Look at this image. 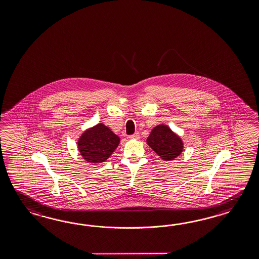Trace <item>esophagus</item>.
Segmentation results:
<instances>
[{
	"mask_svg": "<svg viewBox=\"0 0 259 259\" xmlns=\"http://www.w3.org/2000/svg\"><path fill=\"white\" fill-rule=\"evenodd\" d=\"M129 138L131 139V140H139L140 138H141V136H140V133H135L133 135H131V136H129Z\"/></svg>",
	"mask_w": 259,
	"mask_h": 259,
	"instance_id": "34e87169",
	"label": "esophagus"
}]
</instances>
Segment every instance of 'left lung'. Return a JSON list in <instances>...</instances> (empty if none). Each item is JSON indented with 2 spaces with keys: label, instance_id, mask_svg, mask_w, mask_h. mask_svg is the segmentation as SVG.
Wrapping results in <instances>:
<instances>
[{
  "label": "left lung",
  "instance_id": "obj_1",
  "mask_svg": "<svg viewBox=\"0 0 259 259\" xmlns=\"http://www.w3.org/2000/svg\"><path fill=\"white\" fill-rule=\"evenodd\" d=\"M147 143L157 155L165 160H172L182 152L181 138L172 133L166 125L155 127L150 134Z\"/></svg>",
  "mask_w": 259,
  "mask_h": 259
}]
</instances>
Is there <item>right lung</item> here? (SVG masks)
Returning a JSON list of instances; mask_svg holds the SVG:
<instances>
[{
  "mask_svg": "<svg viewBox=\"0 0 259 259\" xmlns=\"http://www.w3.org/2000/svg\"><path fill=\"white\" fill-rule=\"evenodd\" d=\"M119 138L100 123L82 134L78 141L80 155L88 162H102L118 147Z\"/></svg>",
  "mask_w": 259,
  "mask_h": 259,
  "instance_id": "add662e5",
  "label": "right lung"
}]
</instances>
